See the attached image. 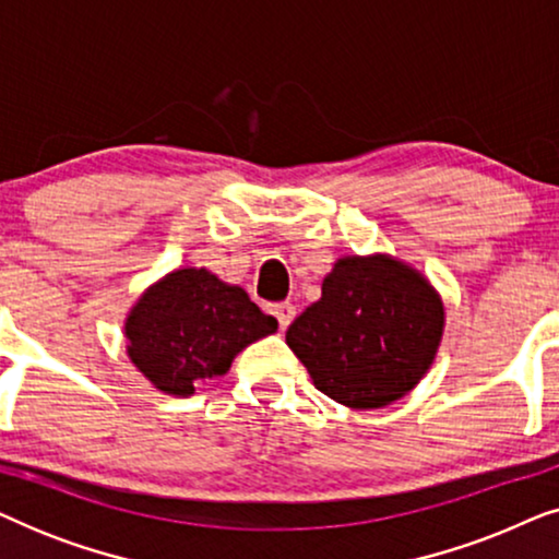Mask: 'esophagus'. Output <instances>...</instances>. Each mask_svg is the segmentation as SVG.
<instances>
[{"instance_id": "obj_1", "label": "esophagus", "mask_w": 559, "mask_h": 559, "mask_svg": "<svg viewBox=\"0 0 559 559\" xmlns=\"http://www.w3.org/2000/svg\"><path fill=\"white\" fill-rule=\"evenodd\" d=\"M295 305H289V302H280V305H274V318H277V323H280V328L282 331H287L289 328V323H293L295 320Z\"/></svg>"}]
</instances>
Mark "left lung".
Segmentation results:
<instances>
[{"label":"left lung","instance_id":"obj_1","mask_svg":"<svg viewBox=\"0 0 559 559\" xmlns=\"http://www.w3.org/2000/svg\"><path fill=\"white\" fill-rule=\"evenodd\" d=\"M323 295L287 328V346L312 384L350 409H381L430 371L445 305L417 266L392 254H346Z\"/></svg>","mask_w":559,"mask_h":559}]
</instances>
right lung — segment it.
<instances>
[{
	"label": "right lung",
	"instance_id": "1",
	"mask_svg": "<svg viewBox=\"0 0 559 559\" xmlns=\"http://www.w3.org/2000/svg\"><path fill=\"white\" fill-rule=\"evenodd\" d=\"M272 333L277 320L205 266H178L152 282L124 320L129 361L170 396L224 377L243 348Z\"/></svg>",
	"mask_w": 559,
	"mask_h": 559
}]
</instances>
